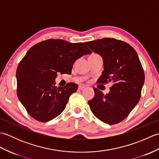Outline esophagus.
<instances>
[{
  "label": "esophagus",
  "instance_id": "1",
  "mask_svg": "<svg viewBox=\"0 0 159 159\" xmlns=\"http://www.w3.org/2000/svg\"><path fill=\"white\" fill-rule=\"evenodd\" d=\"M85 86H83V85H80L79 87V89H80V90H83V89H85Z\"/></svg>",
  "mask_w": 159,
  "mask_h": 159
}]
</instances>
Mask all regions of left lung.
<instances>
[{"instance_id":"1","label":"left lung","mask_w":159,"mask_h":159,"mask_svg":"<svg viewBox=\"0 0 159 159\" xmlns=\"http://www.w3.org/2000/svg\"><path fill=\"white\" fill-rule=\"evenodd\" d=\"M86 45L103 59L104 70L98 83L113 85L106 95L94 88L88 104L94 116L107 124L126 118L139 101L145 75L139 57L128 43L113 38L87 42Z\"/></svg>"}]
</instances>
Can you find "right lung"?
Listing matches in <instances>:
<instances>
[{"label": "right lung", "mask_w": 159, "mask_h": 159, "mask_svg": "<svg viewBox=\"0 0 159 159\" xmlns=\"http://www.w3.org/2000/svg\"><path fill=\"white\" fill-rule=\"evenodd\" d=\"M92 51L82 42L48 39L32 46L16 70L17 95L28 113L46 122L65 109L77 84L57 87V74H71L76 60Z\"/></svg>", "instance_id": "obj_1"}]
</instances>
